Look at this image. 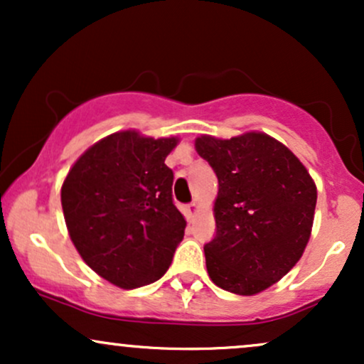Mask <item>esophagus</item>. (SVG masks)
Masks as SVG:
<instances>
[{
  "instance_id": "34e87169",
  "label": "esophagus",
  "mask_w": 364,
  "mask_h": 364,
  "mask_svg": "<svg viewBox=\"0 0 364 364\" xmlns=\"http://www.w3.org/2000/svg\"><path fill=\"white\" fill-rule=\"evenodd\" d=\"M196 212H198V205H196L195 202H191L190 205L186 207V219H188V220L193 219V217L196 215Z\"/></svg>"
}]
</instances>
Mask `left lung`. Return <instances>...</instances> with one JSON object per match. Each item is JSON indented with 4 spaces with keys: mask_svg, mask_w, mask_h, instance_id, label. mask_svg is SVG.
I'll use <instances>...</instances> for the list:
<instances>
[{
    "mask_svg": "<svg viewBox=\"0 0 364 364\" xmlns=\"http://www.w3.org/2000/svg\"><path fill=\"white\" fill-rule=\"evenodd\" d=\"M195 149L219 179L217 231L203 246L207 272L220 289L257 294L301 258L311 235L315 183L299 159L265 133L231 140L202 135Z\"/></svg>",
    "mask_w": 364,
    "mask_h": 364,
    "instance_id": "left-lung-1",
    "label": "left lung"
}]
</instances>
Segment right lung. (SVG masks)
Listing matches in <instances>:
<instances>
[{"label": "right lung", "mask_w": 364, "mask_h": 364, "mask_svg": "<svg viewBox=\"0 0 364 364\" xmlns=\"http://www.w3.org/2000/svg\"><path fill=\"white\" fill-rule=\"evenodd\" d=\"M178 139L139 132L106 136L70 169L61 205L75 248L94 272L123 289L159 281L185 236L164 164Z\"/></svg>", "instance_id": "1"}]
</instances>
